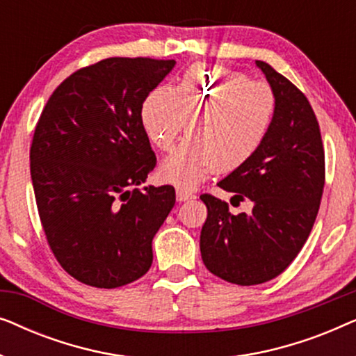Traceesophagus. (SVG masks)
I'll use <instances>...</instances> for the list:
<instances>
[{"label": "esophagus", "instance_id": "obj_1", "mask_svg": "<svg viewBox=\"0 0 356 356\" xmlns=\"http://www.w3.org/2000/svg\"><path fill=\"white\" fill-rule=\"evenodd\" d=\"M194 197H196V196H194L191 191H188V189H181V188L177 189V199L179 202L189 201V199H194Z\"/></svg>", "mask_w": 356, "mask_h": 356}]
</instances>
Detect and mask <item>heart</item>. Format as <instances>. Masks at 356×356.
Instances as JSON below:
<instances>
[{"instance_id": "1", "label": "heart", "mask_w": 356, "mask_h": 356, "mask_svg": "<svg viewBox=\"0 0 356 356\" xmlns=\"http://www.w3.org/2000/svg\"><path fill=\"white\" fill-rule=\"evenodd\" d=\"M202 111L194 136L160 163L163 181L194 189L217 173L250 163L269 136L277 113V95L267 82L251 81L225 66L194 65L178 84L157 87L140 110L149 139L162 150Z\"/></svg>"}]
</instances>
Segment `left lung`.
Returning a JSON list of instances; mask_svg holds the SVG:
<instances>
[{"label": "left lung", "instance_id": "left-lung-1", "mask_svg": "<svg viewBox=\"0 0 356 356\" xmlns=\"http://www.w3.org/2000/svg\"><path fill=\"white\" fill-rule=\"evenodd\" d=\"M277 95V113L256 157L218 186L252 202L232 213L228 204L202 194L207 218L201 256L213 275L236 285L275 279L289 267L313 230L323 197L325 162L319 123L298 87L264 61H256Z\"/></svg>", "mask_w": 356, "mask_h": 356}]
</instances>
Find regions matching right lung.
Instances as JSON below:
<instances>
[{"instance_id":"right-lung-1","label":"right lung","mask_w":356,"mask_h":356,"mask_svg":"<svg viewBox=\"0 0 356 356\" xmlns=\"http://www.w3.org/2000/svg\"><path fill=\"white\" fill-rule=\"evenodd\" d=\"M175 60L106 58L72 72L37 121L31 177L48 246L97 289L138 280L175 206L170 184L139 189L157 159L140 110Z\"/></svg>"}]
</instances>
